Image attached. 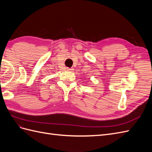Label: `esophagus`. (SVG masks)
Returning <instances> with one entry per match:
<instances>
[{"label":"esophagus","instance_id":"1","mask_svg":"<svg viewBox=\"0 0 152 152\" xmlns=\"http://www.w3.org/2000/svg\"><path fill=\"white\" fill-rule=\"evenodd\" d=\"M66 69H67V70H68V71H72L73 70L72 68H67Z\"/></svg>","mask_w":152,"mask_h":152}]
</instances>
